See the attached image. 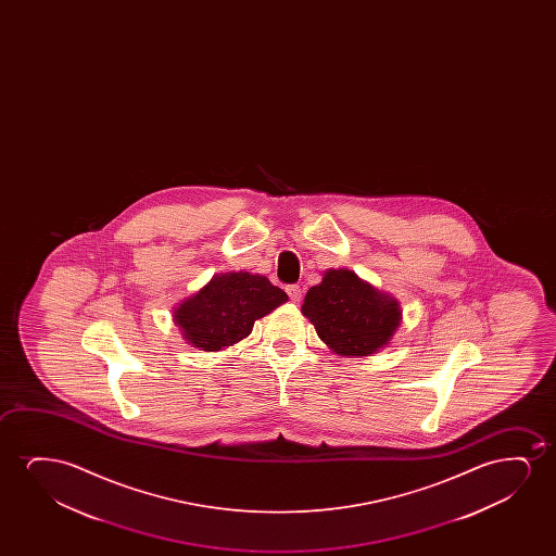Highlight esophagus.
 <instances>
[{
  "label": "esophagus",
  "mask_w": 556,
  "mask_h": 556,
  "mask_svg": "<svg viewBox=\"0 0 556 556\" xmlns=\"http://www.w3.org/2000/svg\"><path fill=\"white\" fill-rule=\"evenodd\" d=\"M287 294H289L290 300L298 304L300 300H302V289H300V285H289L287 287Z\"/></svg>",
  "instance_id": "obj_1"
}]
</instances>
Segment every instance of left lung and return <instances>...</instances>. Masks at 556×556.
<instances>
[{"label": "left lung", "mask_w": 556, "mask_h": 556, "mask_svg": "<svg viewBox=\"0 0 556 556\" xmlns=\"http://www.w3.org/2000/svg\"><path fill=\"white\" fill-rule=\"evenodd\" d=\"M302 313L330 350L365 357L391 340L403 312L395 298L350 269H328L323 282L307 290Z\"/></svg>", "instance_id": "left-lung-1"}]
</instances>
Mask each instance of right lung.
<instances>
[{"instance_id": "right-lung-1", "label": "right lung", "mask_w": 556, "mask_h": 556, "mask_svg": "<svg viewBox=\"0 0 556 556\" xmlns=\"http://www.w3.org/2000/svg\"><path fill=\"white\" fill-rule=\"evenodd\" d=\"M285 290L262 275H220L175 309V323L193 348L218 351L251 334L254 320L287 302Z\"/></svg>"}]
</instances>
